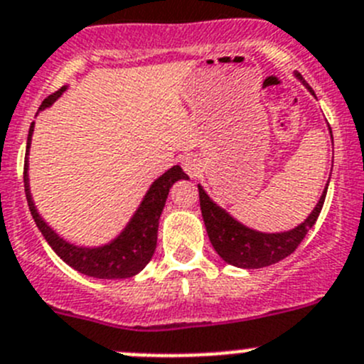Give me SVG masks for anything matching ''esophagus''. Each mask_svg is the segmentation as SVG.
I'll return each instance as SVG.
<instances>
[{"instance_id": "obj_1", "label": "esophagus", "mask_w": 364, "mask_h": 364, "mask_svg": "<svg viewBox=\"0 0 364 364\" xmlns=\"http://www.w3.org/2000/svg\"><path fill=\"white\" fill-rule=\"evenodd\" d=\"M181 165H183V168H185L186 174L196 176L199 172V166H201V163H199V159L196 158V156H186V158L181 161Z\"/></svg>"}]
</instances>
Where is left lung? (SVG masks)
I'll list each match as a JSON object with an SVG mask.
<instances>
[{"mask_svg":"<svg viewBox=\"0 0 364 364\" xmlns=\"http://www.w3.org/2000/svg\"><path fill=\"white\" fill-rule=\"evenodd\" d=\"M296 77L307 86V90L311 93H314L312 87H309V84L305 82L300 73H296ZM198 188L206 233H208L210 242H212L217 255H219L224 262L232 264L235 267L259 269V267H266L271 266V264L280 262V260H284L285 257H289L300 246V242L307 235L309 230L314 226L321 208H323L328 183L325 186L323 193H321L318 205L311 212V215L304 223L298 224L294 230L282 233H262L247 228V226L240 224L239 220L233 219L226 210L217 206L208 198V193L203 190L201 185Z\"/></svg>","mask_w":364,"mask_h":364,"instance_id":"8db88e82","label":"left lung"}]
</instances>
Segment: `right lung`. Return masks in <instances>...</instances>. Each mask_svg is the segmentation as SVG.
<instances>
[{"label":"right lung","mask_w":364,"mask_h":364,"mask_svg":"<svg viewBox=\"0 0 364 364\" xmlns=\"http://www.w3.org/2000/svg\"><path fill=\"white\" fill-rule=\"evenodd\" d=\"M66 86L60 87L59 91L50 95L48 98H44L41 104L39 111L46 109L57 98L63 95ZM33 132V122L30 125L28 140H26V156H25V172H23V179H25V193L26 201H28L30 213H32L33 220H36L37 228L43 233L46 242L52 246V250L59 255L60 259L77 269L79 273L87 274L93 278H105V280H117V278H131L134 274L140 273L149 260L152 259L156 250V242H158V226L159 217H161L163 206H165L166 196L168 190L174 185L178 179H186L188 176L183 172L179 165L172 166L163 176H159L154 183L151 185L149 192L145 193L144 201H141L140 208L136 210L132 219L124 228V232L111 240L109 244L100 247H80L75 244L66 242L60 239L48 224L44 223L43 217L37 213L36 205L30 196V183H28V149L30 141H32Z\"/></svg>","instance_id":"1"}]
</instances>
